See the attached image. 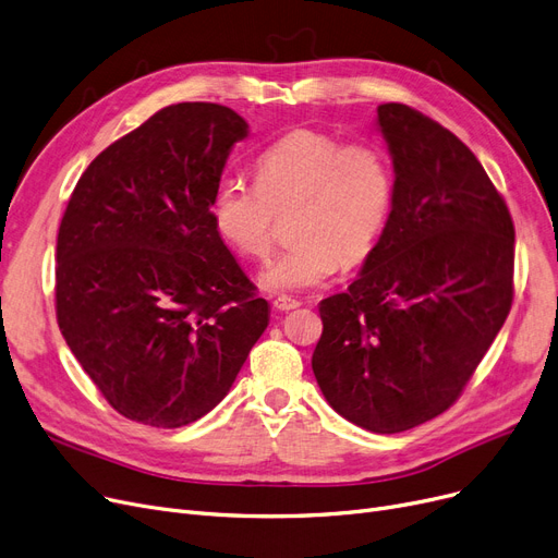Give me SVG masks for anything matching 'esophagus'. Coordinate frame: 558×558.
<instances>
[{
    "mask_svg": "<svg viewBox=\"0 0 558 558\" xmlns=\"http://www.w3.org/2000/svg\"><path fill=\"white\" fill-rule=\"evenodd\" d=\"M274 305H276V310H280V312H289V310H294V307H299L301 305V301L299 299H292V296H276V301H274Z\"/></svg>",
    "mask_w": 558,
    "mask_h": 558,
    "instance_id": "1",
    "label": "esophagus"
}]
</instances>
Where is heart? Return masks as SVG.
Returning <instances> with one entry per match:
<instances>
[{"instance_id":"1","label":"heart","mask_w":558,"mask_h":558,"mask_svg":"<svg viewBox=\"0 0 558 558\" xmlns=\"http://www.w3.org/2000/svg\"><path fill=\"white\" fill-rule=\"evenodd\" d=\"M392 203L395 171L380 145L294 130L257 157L255 184L236 175L219 180L209 216L234 253L259 259L274 244L276 214L296 205V244L264 266L259 282L271 292H299L328 280L344 262L365 259Z\"/></svg>"}]
</instances>
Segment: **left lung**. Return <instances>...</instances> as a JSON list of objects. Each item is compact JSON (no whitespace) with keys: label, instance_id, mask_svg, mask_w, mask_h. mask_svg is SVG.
<instances>
[{"label":"left lung","instance_id":"obj_1","mask_svg":"<svg viewBox=\"0 0 558 558\" xmlns=\"http://www.w3.org/2000/svg\"><path fill=\"white\" fill-rule=\"evenodd\" d=\"M395 166L387 226L347 292L319 303L312 372L344 420L401 433L463 392L513 303L515 228L468 145L408 105L378 107Z\"/></svg>","mask_w":558,"mask_h":558}]
</instances>
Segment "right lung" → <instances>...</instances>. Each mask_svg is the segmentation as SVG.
Masks as SVG:
<instances>
[{
	"instance_id": "obj_1",
	"label": "right lung",
	"mask_w": 558,
	"mask_h": 558,
	"mask_svg": "<svg viewBox=\"0 0 558 558\" xmlns=\"http://www.w3.org/2000/svg\"><path fill=\"white\" fill-rule=\"evenodd\" d=\"M248 123L180 102L90 161L57 239V322L120 415L157 428L221 403L269 303L216 232L209 201Z\"/></svg>"
}]
</instances>
